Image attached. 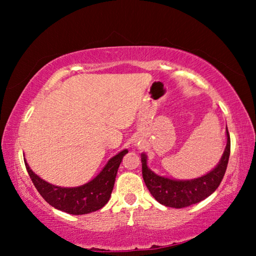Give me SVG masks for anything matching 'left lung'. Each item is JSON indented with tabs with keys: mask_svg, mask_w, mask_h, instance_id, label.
Here are the masks:
<instances>
[{
	"mask_svg": "<svg viewBox=\"0 0 256 256\" xmlns=\"http://www.w3.org/2000/svg\"><path fill=\"white\" fill-rule=\"evenodd\" d=\"M226 136V148L218 164L206 175L194 180H172L157 175L148 167L146 154H141L142 176L151 196L160 204L176 208V209L196 204L211 196L222 183L227 170L229 154H230V136L227 128Z\"/></svg>",
	"mask_w": 256,
	"mask_h": 256,
	"instance_id": "8db88e82",
	"label": "left lung"
}]
</instances>
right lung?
<instances>
[{
  "label": "right lung",
  "instance_id": "obj_1",
  "mask_svg": "<svg viewBox=\"0 0 256 256\" xmlns=\"http://www.w3.org/2000/svg\"><path fill=\"white\" fill-rule=\"evenodd\" d=\"M128 152V149H124L115 154L94 180L76 188H60L50 184L34 174L26 159L24 164L34 188L47 203L66 214H86L102 209L110 200L118 167Z\"/></svg>",
  "mask_w": 256,
  "mask_h": 256
}]
</instances>
